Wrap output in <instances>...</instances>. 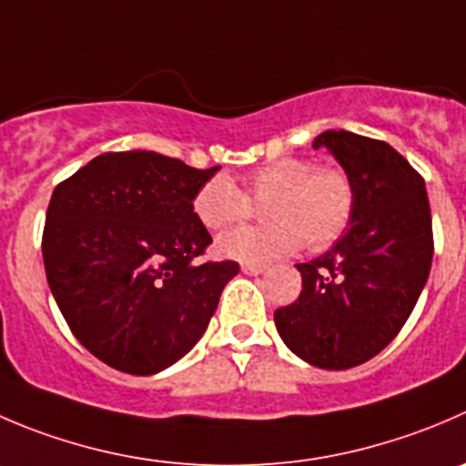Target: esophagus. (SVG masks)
<instances>
[{"label":"esophagus","instance_id":"obj_1","mask_svg":"<svg viewBox=\"0 0 466 466\" xmlns=\"http://www.w3.org/2000/svg\"><path fill=\"white\" fill-rule=\"evenodd\" d=\"M241 270L246 275H259L266 270V264H250V261H246V264L241 266Z\"/></svg>","mask_w":466,"mask_h":466}]
</instances>
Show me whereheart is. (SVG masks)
<instances>
[{"label":"heart","instance_id":"1","mask_svg":"<svg viewBox=\"0 0 466 466\" xmlns=\"http://www.w3.org/2000/svg\"><path fill=\"white\" fill-rule=\"evenodd\" d=\"M252 202H266L261 216L268 223L223 234L216 243L223 257L266 261L291 255L305 243L309 250H325L353 223L358 191L353 177L339 166L284 157L252 170L246 191L228 175L209 177L193 196V214L207 229H228L250 218Z\"/></svg>","mask_w":466,"mask_h":466}]
</instances>
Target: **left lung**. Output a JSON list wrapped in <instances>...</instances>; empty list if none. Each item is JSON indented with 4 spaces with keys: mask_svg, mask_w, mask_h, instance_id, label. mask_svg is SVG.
Here are the masks:
<instances>
[{
    "mask_svg": "<svg viewBox=\"0 0 466 466\" xmlns=\"http://www.w3.org/2000/svg\"><path fill=\"white\" fill-rule=\"evenodd\" d=\"M355 182L348 232L325 255L296 264L302 291L275 309V328L298 358L319 369L358 367L405 325L432 264V216L426 182L390 143L353 132H323Z\"/></svg>",
    "mask_w": 466,
    "mask_h": 466,
    "instance_id": "1",
    "label": "left lung"
}]
</instances>
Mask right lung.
<instances>
[{
    "label": "right lung",
    "instance_id": "right-lung-1",
    "mask_svg": "<svg viewBox=\"0 0 466 466\" xmlns=\"http://www.w3.org/2000/svg\"><path fill=\"white\" fill-rule=\"evenodd\" d=\"M147 150L104 152L56 184L43 229L49 289L81 346L150 376L205 334L238 264L200 261L211 234L193 196L214 177Z\"/></svg>",
    "mask_w": 466,
    "mask_h": 466
}]
</instances>
